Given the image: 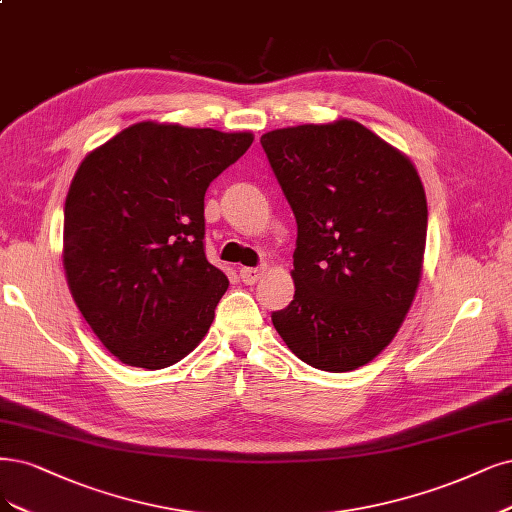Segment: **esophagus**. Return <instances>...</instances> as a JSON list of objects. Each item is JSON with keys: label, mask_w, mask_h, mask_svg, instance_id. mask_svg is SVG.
Masks as SVG:
<instances>
[{"label": "esophagus", "mask_w": 512, "mask_h": 512, "mask_svg": "<svg viewBox=\"0 0 512 512\" xmlns=\"http://www.w3.org/2000/svg\"><path fill=\"white\" fill-rule=\"evenodd\" d=\"M262 275H264V267H243V269L239 271V277H241V281H243L245 286L256 284V281H258Z\"/></svg>", "instance_id": "esophagus-1"}]
</instances>
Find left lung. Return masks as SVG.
Returning <instances> with one entry per match:
<instances>
[{"mask_svg":"<svg viewBox=\"0 0 512 512\" xmlns=\"http://www.w3.org/2000/svg\"><path fill=\"white\" fill-rule=\"evenodd\" d=\"M294 211V301L271 320L292 354L347 373L396 337L424 264L428 203L415 165L356 120L260 137Z\"/></svg>","mask_w":512,"mask_h":512,"instance_id":"8db88e82","label":"left lung"}]
</instances>
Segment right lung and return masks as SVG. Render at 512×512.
<instances>
[{
    "label": "right lung",
    "mask_w": 512,
    "mask_h": 512,
    "mask_svg": "<svg viewBox=\"0 0 512 512\" xmlns=\"http://www.w3.org/2000/svg\"><path fill=\"white\" fill-rule=\"evenodd\" d=\"M252 142L137 122L80 163L63 267L84 320L122 364L167 368L207 334L228 279L205 258V190Z\"/></svg>",
    "instance_id": "add662e5"
}]
</instances>
